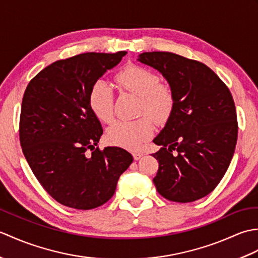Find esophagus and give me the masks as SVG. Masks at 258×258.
Listing matches in <instances>:
<instances>
[{"mask_svg": "<svg viewBox=\"0 0 258 258\" xmlns=\"http://www.w3.org/2000/svg\"><path fill=\"white\" fill-rule=\"evenodd\" d=\"M142 156H143V153H140V152L133 153V157H134L135 161H139Z\"/></svg>", "mask_w": 258, "mask_h": 258, "instance_id": "esophagus-1", "label": "esophagus"}]
</instances>
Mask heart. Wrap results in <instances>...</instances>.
I'll list each match as a JSON object with an SVG mask.
<instances>
[{"label":"heart","instance_id":"obj_1","mask_svg":"<svg viewBox=\"0 0 258 258\" xmlns=\"http://www.w3.org/2000/svg\"><path fill=\"white\" fill-rule=\"evenodd\" d=\"M116 81L123 90L140 96L139 113L147 114L157 123H164L171 116L175 105L173 91L167 84L160 83L153 71L130 64L119 71ZM89 103L92 112L104 123L114 118V91L105 80H97L91 86ZM154 124L149 117L131 122L118 120L107 130L106 138L113 145L136 150L154 134Z\"/></svg>","mask_w":258,"mask_h":258}]
</instances>
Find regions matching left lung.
I'll return each mask as SVG.
<instances>
[{
  "label": "left lung",
  "instance_id": "obj_1",
  "mask_svg": "<svg viewBox=\"0 0 258 258\" xmlns=\"http://www.w3.org/2000/svg\"><path fill=\"white\" fill-rule=\"evenodd\" d=\"M138 61L158 71L173 91L175 105L153 142L158 171L153 178L166 200L189 203L221 182L237 142L231 92L205 64L171 52H144Z\"/></svg>",
  "mask_w": 258,
  "mask_h": 258
}]
</instances>
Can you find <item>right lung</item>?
Returning a JSON list of instances; mask_svg holds the SVG:
<instances>
[{"label":"right lung","instance_id":"1","mask_svg":"<svg viewBox=\"0 0 258 258\" xmlns=\"http://www.w3.org/2000/svg\"><path fill=\"white\" fill-rule=\"evenodd\" d=\"M125 54L83 53L56 61L26 87L20 118L22 151L43 188L64 206L103 205L133 162L120 147L95 149L103 128L89 103L93 83Z\"/></svg>","mask_w":258,"mask_h":258}]
</instances>
